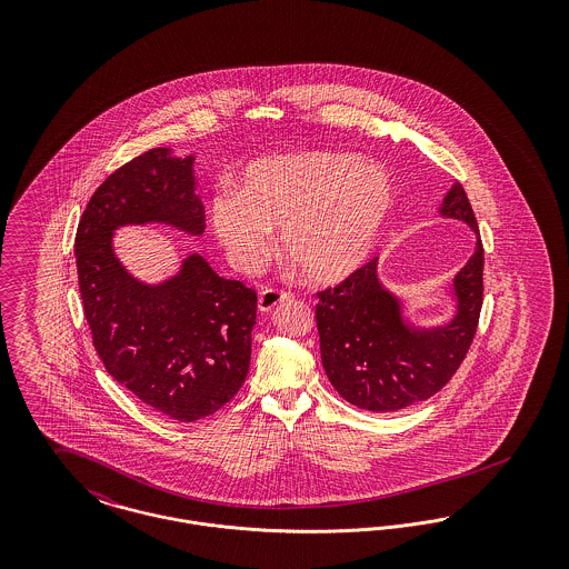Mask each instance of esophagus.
Instances as JSON below:
<instances>
[{"instance_id": "34e87169", "label": "esophagus", "mask_w": 569, "mask_h": 569, "mask_svg": "<svg viewBox=\"0 0 569 569\" xmlns=\"http://www.w3.org/2000/svg\"><path fill=\"white\" fill-rule=\"evenodd\" d=\"M288 298H292V292H288V290H277V288H267V290L260 292L258 307H260V311H272L279 302H283V300H288Z\"/></svg>"}]
</instances>
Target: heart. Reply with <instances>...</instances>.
<instances>
[{
    "label": "heart",
    "instance_id": "1",
    "mask_svg": "<svg viewBox=\"0 0 569 569\" xmlns=\"http://www.w3.org/2000/svg\"><path fill=\"white\" fill-rule=\"evenodd\" d=\"M392 186L373 166L348 153H297L251 163L239 193L217 191L211 226L228 258L243 271L271 253L272 228L286 253L311 281L356 271L378 241Z\"/></svg>",
    "mask_w": 569,
    "mask_h": 569
}]
</instances>
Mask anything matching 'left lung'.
<instances>
[{
    "mask_svg": "<svg viewBox=\"0 0 569 569\" xmlns=\"http://www.w3.org/2000/svg\"><path fill=\"white\" fill-rule=\"evenodd\" d=\"M441 213L478 221L469 198L457 183L443 198ZM485 247L455 277L459 311L448 326L418 330L403 322L401 305L378 279V260H369L339 286L318 292L316 320L326 376L352 406L369 411H397L431 399L469 352L485 297Z\"/></svg>",
    "mask_w": 569,
    "mask_h": 569,
    "instance_id": "1",
    "label": "left lung"
}]
</instances>
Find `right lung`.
<instances>
[{
  "label": "right lung",
  "instance_id": "1",
  "mask_svg": "<svg viewBox=\"0 0 569 569\" xmlns=\"http://www.w3.org/2000/svg\"><path fill=\"white\" fill-rule=\"evenodd\" d=\"M193 158L151 149L93 191L77 228V269L93 348L112 379L179 422L216 413L243 386L258 295L219 277L200 256L160 286L130 277L112 253V230L160 221L204 230Z\"/></svg>",
  "mask_w": 569,
  "mask_h": 569
}]
</instances>
